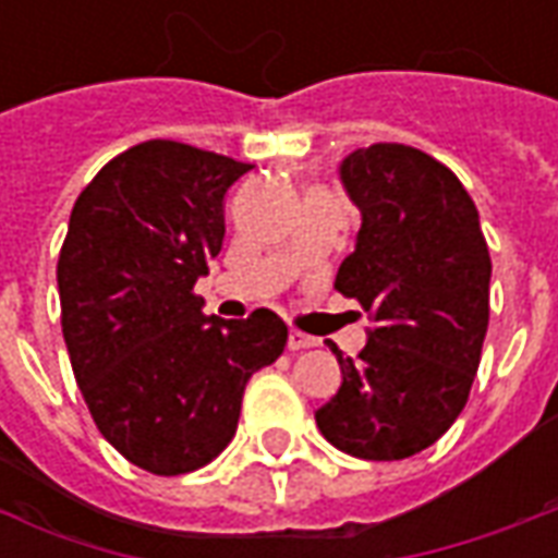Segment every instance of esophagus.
Here are the masks:
<instances>
[{"mask_svg": "<svg viewBox=\"0 0 558 558\" xmlns=\"http://www.w3.org/2000/svg\"><path fill=\"white\" fill-rule=\"evenodd\" d=\"M316 340L307 338V335H302V331H290V338H287V347H290L292 352L295 350H311Z\"/></svg>", "mask_w": 558, "mask_h": 558, "instance_id": "1", "label": "esophagus"}]
</instances>
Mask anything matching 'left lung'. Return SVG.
Listing matches in <instances>:
<instances>
[{
  "label": "left lung",
  "instance_id": "1",
  "mask_svg": "<svg viewBox=\"0 0 558 558\" xmlns=\"http://www.w3.org/2000/svg\"><path fill=\"white\" fill-rule=\"evenodd\" d=\"M362 230L335 290L374 319L338 395L316 410L328 442L403 460L442 436L469 400L490 319V251L454 172L421 148L374 143L340 163Z\"/></svg>",
  "mask_w": 558,
  "mask_h": 558
}]
</instances>
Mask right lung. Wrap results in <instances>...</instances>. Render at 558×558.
<instances>
[{
	"mask_svg": "<svg viewBox=\"0 0 558 558\" xmlns=\"http://www.w3.org/2000/svg\"><path fill=\"white\" fill-rule=\"evenodd\" d=\"M247 170L148 140L101 167L71 211L56 266L71 367L104 439L151 475L211 463L247 379L287 347L278 314L218 319L194 295L223 244V196Z\"/></svg>",
	"mask_w": 558,
	"mask_h": 558,
	"instance_id": "add662e5",
	"label": "right lung"
}]
</instances>
